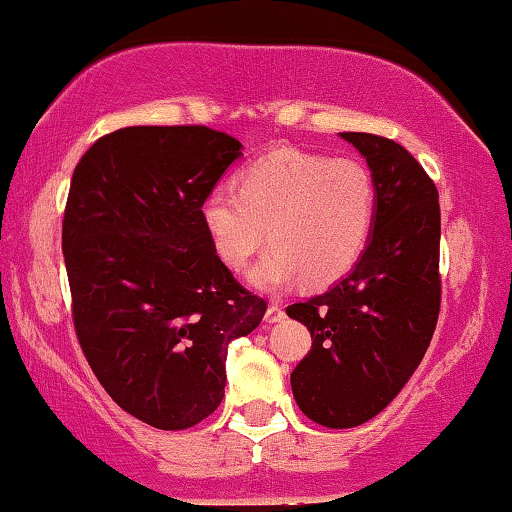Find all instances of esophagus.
<instances>
[{"mask_svg": "<svg viewBox=\"0 0 512 512\" xmlns=\"http://www.w3.org/2000/svg\"><path fill=\"white\" fill-rule=\"evenodd\" d=\"M283 317H286V311H283V306H279V304H270V306H267L265 322L274 324V322H281Z\"/></svg>", "mask_w": 512, "mask_h": 512, "instance_id": "obj_1", "label": "esophagus"}]
</instances>
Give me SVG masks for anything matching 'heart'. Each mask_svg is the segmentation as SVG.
<instances>
[{
    "label": "heart",
    "instance_id": "1",
    "mask_svg": "<svg viewBox=\"0 0 512 512\" xmlns=\"http://www.w3.org/2000/svg\"><path fill=\"white\" fill-rule=\"evenodd\" d=\"M374 220L376 186L363 163L290 147L249 163L236 190L215 188L201 201V222L231 272L245 270L267 238L274 242L251 270L263 290L340 281L367 249Z\"/></svg>",
    "mask_w": 512,
    "mask_h": 512
}]
</instances>
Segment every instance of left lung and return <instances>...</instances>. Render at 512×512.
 <instances>
[{"label": "left lung", "mask_w": 512, "mask_h": 512, "mask_svg": "<svg viewBox=\"0 0 512 512\" xmlns=\"http://www.w3.org/2000/svg\"><path fill=\"white\" fill-rule=\"evenodd\" d=\"M365 156L376 186L372 238L351 274L286 308L313 347L292 370L297 406L329 429L379 415L431 345L440 315L438 188L413 154L374 133H340Z\"/></svg>", "instance_id": "1"}]
</instances>
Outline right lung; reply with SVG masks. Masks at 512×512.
Returning a JSON list of instances; mask_svg holds the SVG:
<instances>
[{
    "label": "right lung",
    "instance_id": "1",
    "mask_svg": "<svg viewBox=\"0 0 512 512\" xmlns=\"http://www.w3.org/2000/svg\"><path fill=\"white\" fill-rule=\"evenodd\" d=\"M240 149L201 124L127 127L74 167L63 215L74 331L115 404L154 429H190L220 406L226 347L267 311L201 222Z\"/></svg>",
    "mask_w": 512,
    "mask_h": 512
}]
</instances>
